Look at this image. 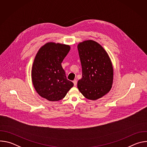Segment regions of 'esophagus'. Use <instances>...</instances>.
Instances as JSON below:
<instances>
[{
    "label": "esophagus",
    "instance_id": "1",
    "mask_svg": "<svg viewBox=\"0 0 147 147\" xmlns=\"http://www.w3.org/2000/svg\"><path fill=\"white\" fill-rule=\"evenodd\" d=\"M73 83H74V86H77V80H74L73 81Z\"/></svg>",
    "mask_w": 147,
    "mask_h": 147
}]
</instances>
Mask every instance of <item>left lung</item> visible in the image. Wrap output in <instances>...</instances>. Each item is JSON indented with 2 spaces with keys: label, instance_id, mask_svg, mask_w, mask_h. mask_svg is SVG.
Returning a JSON list of instances; mask_svg holds the SVG:
<instances>
[{
  "label": "left lung",
  "instance_id": "1",
  "mask_svg": "<svg viewBox=\"0 0 147 147\" xmlns=\"http://www.w3.org/2000/svg\"><path fill=\"white\" fill-rule=\"evenodd\" d=\"M77 48L82 67V78L78 81L77 87L86 98L96 100L112 88L113 69L111 60L95 41H84Z\"/></svg>",
  "mask_w": 147,
  "mask_h": 147
}]
</instances>
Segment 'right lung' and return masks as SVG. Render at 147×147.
Listing matches in <instances>:
<instances>
[{
	"label": "right lung",
	"mask_w": 147,
	"mask_h": 147,
	"mask_svg": "<svg viewBox=\"0 0 147 147\" xmlns=\"http://www.w3.org/2000/svg\"><path fill=\"white\" fill-rule=\"evenodd\" d=\"M70 49L69 45L49 42L39 49L35 57L33 85L38 94L48 100H61L74 86L61 65Z\"/></svg>",
	"instance_id": "right-lung-1"
}]
</instances>
